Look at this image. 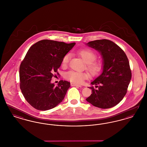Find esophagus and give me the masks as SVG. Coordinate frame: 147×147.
I'll list each match as a JSON object with an SVG mask.
<instances>
[{
  "mask_svg": "<svg viewBox=\"0 0 147 147\" xmlns=\"http://www.w3.org/2000/svg\"><path fill=\"white\" fill-rule=\"evenodd\" d=\"M71 86H78V87H80V88H81V87H82L81 85H78V84H75V83H71Z\"/></svg>",
  "mask_w": 147,
  "mask_h": 147,
  "instance_id": "1",
  "label": "esophagus"
}]
</instances>
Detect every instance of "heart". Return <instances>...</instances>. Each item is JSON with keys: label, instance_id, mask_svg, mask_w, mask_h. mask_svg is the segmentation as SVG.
Segmentation results:
<instances>
[{"label": "heart", "instance_id": "b5f03b06", "mask_svg": "<svg viewBox=\"0 0 147 147\" xmlns=\"http://www.w3.org/2000/svg\"><path fill=\"white\" fill-rule=\"evenodd\" d=\"M78 54L80 56L85 63H87V69L89 71L91 76H95L98 74L102 69V64L99 61H96L97 55L92 50L88 49H83L78 51ZM70 55L68 53L64 56L62 64L66 66L69 62ZM89 77L88 73L82 71H77L70 70L65 74V78L70 82L82 84Z\"/></svg>", "mask_w": 147, "mask_h": 147}]
</instances>
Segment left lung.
Masks as SVG:
<instances>
[{"mask_svg":"<svg viewBox=\"0 0 147 147\" xmlns=\"http://www.w3.org/2000/svg\"><path fill=\"white\" fill-rule=\"evenodd\" d=\"M98 51L103 59V70L91 84V95L86 98L91 104L101 109H109L123 99L127 92L132 73L128 58L117 45L103 39L86 43Z\"/></svg>","mask_w":147,"mask_h":147,"instance_id":"left-lung-1","label":"left lung"}]
</instances>
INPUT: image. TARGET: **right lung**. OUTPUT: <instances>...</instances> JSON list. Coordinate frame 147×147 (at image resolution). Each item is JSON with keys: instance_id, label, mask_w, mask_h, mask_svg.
<instances>
[{"instance_id": "obj_1", "label": "right lung", "mask_w": 147, "mask_h": 147, "mask_svg": "<svg viewBox=\"0 0 147 147\" xmlns=\"http://www.w3.org/2000/svg\"><path fill=\"white\" fill-rule=\"evenodd\" d=\"M75 44L43 40L28 49L20 66V87L25 100L36 109L48 110L63 101L70 83L61 80L56 86L51 80Z\"/></svg>"}]
</instances>
